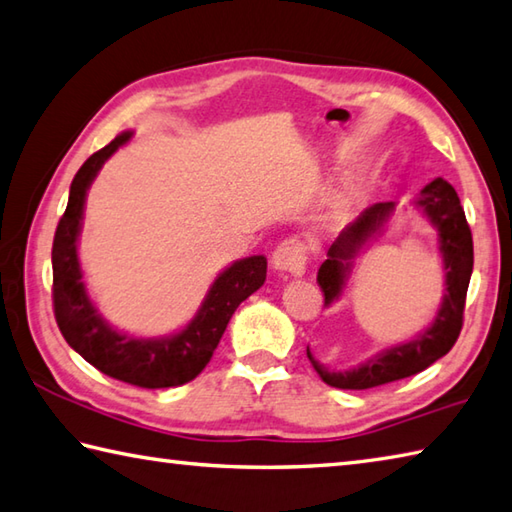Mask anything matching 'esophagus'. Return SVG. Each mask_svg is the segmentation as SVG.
Returning <instances> with one entry per match:
<instances>
[{
	"mask_svg": "<svg viewBox=\"0 0 512 512\" xmlns=\"http://www.w3.org/2000/svg\"><path fill=\"white\" fill-rule=\"evenodd\" d=\"M272 265H274V269H281V272L301 276L305 272V265H307L305 240H301L298 236L285 238L283 243L274 249Z\"/></svg>",
	"mask_w": 512,
	"mask_h": 512,
	"instance_id": "esophagus-1",
	"label": "esophagus"
}]
</instances>
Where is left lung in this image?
<instances>
[{
  "mask_svg": "<svg viewBox=\"0 0 512 512\" xmlns=\"http://www.w3.org/2000/svg\"><path fill=\"white\" fill-rule=\"evenodd\" d=\"M414 205L437 229L439 252L443 258V269H446V294L441 298L435 321L426 332L414 336L412 341L392 345L388 350L374 354L370 361L361 363L359 368L343 372L325 368L323 363L314 359L310 347H307V359L314 365L318 376L332 388L368 390L376 388V385L406 379V376L426 370L443 354H448L459 339L472 274V234L464 207H461L455 187L443 178H435L430 185L423 187ZM394 209H397L394 202H376V205L365 209L359 218L352 220L327 249V260L318 267L316 276L325 294L327 307L339 301L347 278L352 274L356 256L361 254V249L372 238L381 234L388 220L394 216Z\"/></svg>",
  "mask_w": 512,
  "mask_h": 512,
  "instance_id": "8db88e82",
  "label": "left lung"
}]
</instances>
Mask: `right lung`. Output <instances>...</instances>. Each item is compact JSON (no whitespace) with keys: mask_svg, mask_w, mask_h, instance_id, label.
<instances>
[{"mask_svg":"<svg viewBox=\"0 0 512 512\" xmlns=\"http://www.w3.org/2000/svg\"><path fill=\"white\" fill-rule=\"evenodd\" d=\"M131 136L133 131H122L75 173L69 205L53 238V310L66 343L102 374L138 388H176L205 370L223 339L231 314L265 283L267 258H240L223 269L211 283L196 316L176 334L142 339L118 332L106 323L86 294L77 258V238L82 229L86 191L104 162Z\"/></svg>","mask_w":512,"mask_h":512,"instance_id":"obj_1","label":"right lung"}]
</instances>
